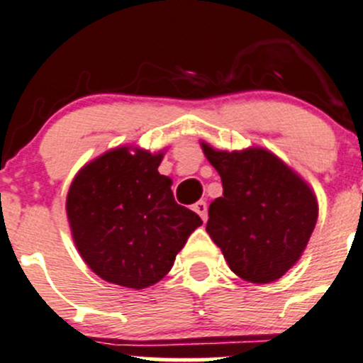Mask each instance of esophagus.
Wrapping results in <instances>:
<instances>
[{
  "mask_svg": "<svg viewBox=\"0 0 363 363\" xmlns=\"http://www.w3.org/2000/svg\"><path fill=\"white\" fill-rule=\"evenodd\" d=\"M193 208H195V212H199V216L203 219V221H207L208 211H207V203H205L203 200H200V202H196L195 205H193Z\"/></svg>",
  "mask_w": 363,
  "mask_h": 363,
  "instance_id": "obj_1",
  "label": "esophagus"
}]
</instances>
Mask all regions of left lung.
<instances>
[{"label":"left lung","mask_w":363,"mask_h":363,"mask_svg":"<svg viewBox=\"0 0 363 363\" xmlns=\"http://www.w3.org/2000/svg\"><path fill=\"white\" fill-rule=\"evenodd\" d=\"M203 152L223 182L205 230L237 276L262 284L279 279L309 242L316 196L265 149L226 152L203 144Z\"/></svg>","instance_id":"8db88e82"}]
</instances>
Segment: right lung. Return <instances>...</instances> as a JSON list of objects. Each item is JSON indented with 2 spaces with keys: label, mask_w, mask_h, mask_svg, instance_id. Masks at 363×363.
Returning <instances> with one entry per match:
<instances>
[{
  "label": "right lung",
  "mask_w": 363,
  "mask_h": 363,
  "mask_svg": "<svg viewBox=\"0 0 363 363\" xmlns=\"http://www.w3.org/2000/svg\"><path fill=\"white\" fill-rule=\"evenodd\" d=\"M161 155L113 149L86 164L69 186L68 221L77 250L94 274L126 288L167 276L177 252L202 225L175 202Z\"/></svg>",
  "instance_id": "right-lung-1"
}]
</instances>
